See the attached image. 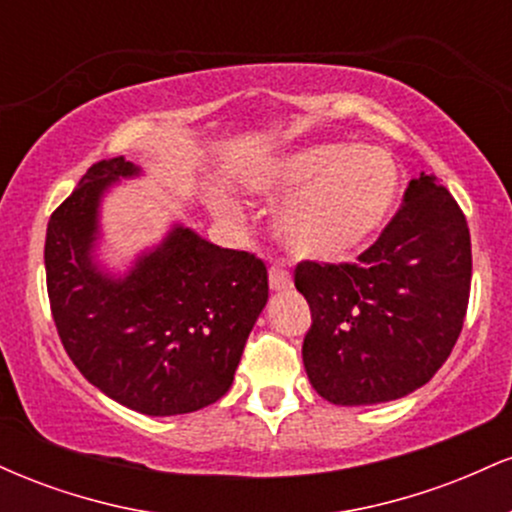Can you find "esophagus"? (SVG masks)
I'll use <instances>...</instances> for the list:
<instances>
[{
  "instance_id": "34e87169",
  "label": "esophagus",
  "mask_w": 512,
  "mask_h": 512,
  "mask_svg": "<svg viewBox=\"0 0 512 512\" xmlns=\"http://www.w3.org/2000/svg\"><path fill=\"white\" fill-rule=\"evenodd\" d=\"M269 286H272L274 291H284V289H291L293 286V279H291V274L286 272V269H281V267H269Z\"/></svg>"
}]
</instances>
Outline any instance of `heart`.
I'll use <instances>...</instances> for the list:
<instances>
[{"mask_svg": "<svg viewBox=\"0 0 512 512\" xmlns=\"http://www.w3.org/2000/svg\"><path fill=\"white\" fill-rule=\"evenodd\" d=\"M397 166L385 151L317 144L281 158L252 180L267 197H291L279 216L284 248L305 260H342L383 228L397 197ZM219 211H231L216 199Z\"/></svg>", "mask_w": 512, "mask_h": 512, "instance_id": "heart-1", "label": "heart"}]
</instances>
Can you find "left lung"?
Masks as SVG:
<instances>
[{"instance_id":"left-lung-1","label":"left lung","mask_w":512,"mask_h":512,"mask_svg":"<svg viewBox=\"0 0 512 512\" xmlns=\"http://www.w3.org/2000/svg\"><path fill=\"white\" fill-rule=\"evenodd\" d=\"M313 313L303 363L317 395L342 407L399 399L426 385L460 337L472 240L460 204L421 173L358 262L296 264Z\"/></svg>"}]
</instances>
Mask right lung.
Segmentation results:
<instances>
[{
  "label": "right lung",
  "mask_w": 512,
  "mask_h": 512,
  "mask_svg": "<svg viewBox=\"0 0 512 512\" xmlns=\"http://www.w3.org/2000/svg\"><path fill=\"white\" fill-rule=\"evenodd\" d=\"M137 175L125 158L98 161L52 211L45 274L52 320L81 375L149 416L190 414L228 392L252 325L269 298L267 264L173 228L125 279L91 262L98 202Z\"/></svg>",
  "instance_id": "right-lung-1"
}]
</instances>
